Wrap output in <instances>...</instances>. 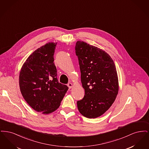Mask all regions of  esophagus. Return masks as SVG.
Returning <instances> with one entry per match:
<instances>
[{"mask_svg":"<svg viewBox=\"0 0 149 149\" xmlns=\"http://www.w3.org/2000/svg\"><path fill=\"white\" fill-rule=\"evenodd\" d=\"M68 87H69V89H71V88H72L73 85H72V84L71 83H69L68 84Z\"/></svg>","mask_w":149,"mask_h":149,"instance_id":"obj_1","label":"esophagus"}]
</instances>
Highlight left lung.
<instances>
[{
	"mask_svg": "<svg viewBox=\"0 0 149 149\" xmlns=\"http://www.w3.org/2000/svg\"><path fill=\"white\" fill-rule=\"evenodd\" d=\"M75 53L85 91L84 98L77 102L78 110L85 117L95 118L111 107L118 94L116 66L106 52L83 41L76 43Z\"/></svg>",
	"mask_w": 149,
	"mask_h": 149,
	"instance_id": "8db88e82",
	"label": "left lung"
}]
</instances>
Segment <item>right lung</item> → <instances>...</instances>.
I'll return each mask as SVG.
<instances>
[{
	"mask_svg": "<svg viewBox=\"0 0 149 149\" xmlns=\"http://www.w3.org/2000/svg\"><path fill=\"white\" fill-rule=\"evenodd\" d=\"M56 45L47 43L35 50L24 62L19 73L23 97L34 110L43 114L56 111L69 89L57 78L54 63Z\"/></svg>",
	"mask_w": 149,
	"mask_h": 149,
	"instance_id": "add662e5",
	"label": "right lung"
}]
</instances>
